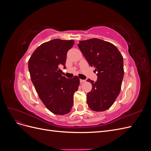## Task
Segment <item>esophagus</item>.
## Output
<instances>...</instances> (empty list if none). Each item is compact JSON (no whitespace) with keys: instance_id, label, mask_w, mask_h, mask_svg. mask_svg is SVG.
<instances>
[{"instance_id":"esophagus-1","label":"esophagus","mask_w":151,"mask_h":151,"mask_svg":"<svg viewBox=\"0 0 151 151\" xmlns=\"http://www.w3.org/2000/svg\"><path fill=\"white\" fill-rule=\"evenodd\" d=\"M86 81L85 80H83V79H80V83H84Z\"/></svg>"}]
</instances>
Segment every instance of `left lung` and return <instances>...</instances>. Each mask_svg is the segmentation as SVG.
Masks as SVG:
<instances>
[{
  "label": "left lung",
  "mask_w": 151,
  "mask_h": 151,
  "mask_svg": "<svg viewBox=\"0 0 151 151\" xmlns=\"http://www.w3.org/2000/svg\"><path fill=\"white\" fill-rule=\"evenodd\" d=\"M78 47L98 72L96 81L87 80L92 84V90L87 94V104L94 111L106 110L120 92L124 76L123 56L115 45L98 38L79 41Z\"/></svg>",
  "instance_id": "1"
}]
</instances>
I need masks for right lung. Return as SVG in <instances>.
Returning a JSON list of instances; mask_svg holds the SVG:
<instances>
[{
	"mask_svg": "<svg viewBox=\"0 0 151 151\" xmlns=\"http://www.w3.org/2000/svg\"><path fill=\"white\" fill-rule=\"evenodd\" d=\"M74 44L72 40H50L36 48L28 61L31 79L39 98L49 111L58 115L70 111L80 84L77 76L67 79L60 73V67L66 68L67 53Z\"/></svg>",
	"mask_w": 151,
	"mask_h": 151,
	"instance_id": "add662e5",
	"label": "right lung"
}]
</instances>
